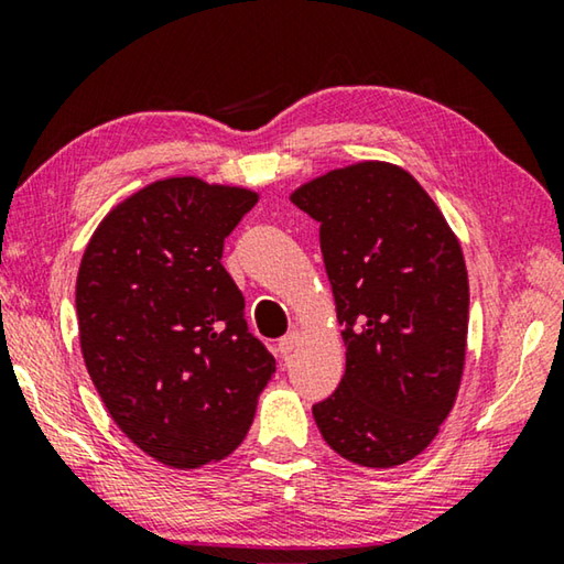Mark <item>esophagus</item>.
<instances>
[{"label":"esophagus","mask_w":564,"mask_h":564,"mask_svg":"<svg viewBox=\"0 0 564 564\" xmlns=\"http://www.w3.org/2000/svg\"><path fill=\"white\" fill-rule=\"evenodd\" d=\"M299 343H301V333H289V336H283L279 340V352L281 356H291V352L299 348Z\"/></svg>","instance_id":"obj_1"}]
</instances>
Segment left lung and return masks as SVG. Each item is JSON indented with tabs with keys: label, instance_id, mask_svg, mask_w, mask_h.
Instances as JSON below:
<instances>
[{
	"label": "left lung",
	"instance_id": "left-lung-1",
	"mask_svg": "<svg viewBox=\"0 0 564 564\" xmlns=\"http://www.w3.org/2000/svg\"><path fill=\"white\" fill-rule=\"evenodd\" d=\"M321 224V253L346 343L336 393L313 405L333 451L395 467L425 451L460 390L467 269L451 224L413 174L358 161L291 194Z\"/></svg>",
	"mask_w": 564,
	"mask_h": 564
}]
</instances>
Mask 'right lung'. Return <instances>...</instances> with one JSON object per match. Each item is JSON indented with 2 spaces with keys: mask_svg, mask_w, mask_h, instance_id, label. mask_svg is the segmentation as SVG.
I'll return each instance as SVG.
<instances>
[{
  "mask_svg": "<svg viewBox=\"0 0 564 564\" xmlns=\"http://www.w3.org/2000/svg\"><path fill=\"white\" fill-rule=\"evenodd\" d=\"M259 194L169 176L101 218L76 275L79 346L113 423L178 470L243 443L275 358L243 321L224 241Z\"/></svg>",
  "mask_w": 564,
  "mask_h": 564,
  "instance_id": "right-lung-1",
  "label": "right lung"
}]
</instances>
